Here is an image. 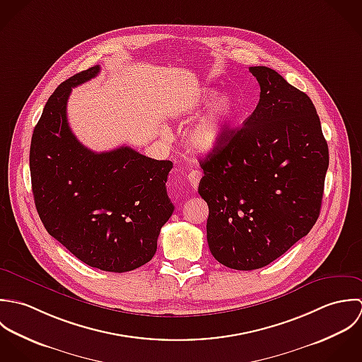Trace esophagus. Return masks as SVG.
Masks as SVG:
<instances>
[{
  "label": "esophagus",
  "mask_w": 362,
  "mask_h": 362,
  "mask_svg": "<svg viewBox=\"0 0 362 362\" xmlns=\"http://www.w3.org/2000/svg\"><path fill=\"white\" fill-rule=\"evenodd\" d=\"M187 179H189L192 187L196 190L197 186H199V182H200V179H202V172L194 169V170H192V172L187 175Z\"/></svg>",
  "instance_id": "1"
}]
</instances>
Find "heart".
<instances>
[{"label":"heart","instance_id":"obj_1","mask_svg":"<svg viewBox=\"0 0 362 362\" xmlns=\"http://www.w3.org/2000/svg\"><path fill=\"white\" fill-rule=\"evenodd\" d=\"M217 96V89L204 88L185 106V112L193 113L215 103L187 134V143L192 149L202 153L213 152L223 144L228 130L238 115V102L232 95H222L216 101Z\"/></svg>","mask_w":362,"mask_h":362}]
</instances>
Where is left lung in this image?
I'll return each mask as SVG.
<instances>
[{
  "mask_svg": "<svg viewBox=\"0 0 362 362\" xmlns=\"http://www.w3.org/2000/svg\"><path fill=\"white\" fill-rule=\"evenodd\" d=\"M255 112L200 162L209 204L207 242L235 270L262 269L309 233L319 218L329 148L306 93L269 67Z\"/></svg>",
  "mask_w": 362,
  "mask_h": 362,
  "instance_id": "8db88e82",
  "label": "left lung"
}]
</instances>
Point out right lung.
Listing matches in <instances>:
<instances>
[{
  "mask_svg": "<svg viewBox=\"0 0 362 362\" xmlns=\"http://www.w3.org/2000/svg\"><path fill=\"white\" fill-rule=\"evenodd\" d=\"M100 71L75 74L49 98L33 130L29 168L36 210L46 230L85 264L124 273L148 263L173 213L166 193L170 160L130 146L93 152L67 122L71 89Z\"/></svg>",
  "mask_w": 362,
  "mask_h": 362,
  "instance_id": "add662e5",
  "label": "right lung"
}]
</instances>
